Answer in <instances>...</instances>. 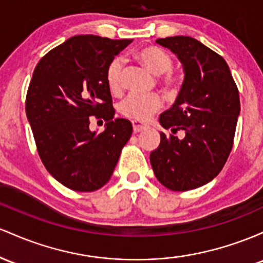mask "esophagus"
<instances>
[{
    "instance_id": "34e87169",
    "label": "esophagus",
    "mask_w": 263,
    "mask_h": 263,
    "mask_svg": "<svg viewBox=\"0 0 263 263\" xmlns=\"http://www.w3.org/2000/svg\"><path fill=\"white\" fill-rule=\"evenodd\" d=\"M132 124H133V130H134V133H139L141 130H144V129H146L145 124L139 122V120H133Z\"/></svg>"
}]
</instances>
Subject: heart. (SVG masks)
<instances>
[{
	"instance_id": "obj_1",
	"label": "heart",
	"mask_w": 263,
	"mask_h": 263,
	"mask_svg": "<svg viewBox=\"0 0 263 263\" xmlns=\"http://www.w3.org/2000/svg\"><path fill=\"white\" fill-rule=\"evenodd\" d=\"M138 60L143 62L150 72L160 76V82L170 92L178 90L181 79L171 70L173 58L166 52L155 46H147L137 53ZM124 62L122 57H116L108 64L105 70V81L113 94H119L122 90V72ZM161 107V98L159 94L130 93L119 103V111L129 119L144 122Z\"/></svg>"
}]
</instances>
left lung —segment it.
I'll return each instance as SVG.
<instances>
[{
  "instance_id": "1",
  "label": "left lung",
  "mask_w": 263,
  "mask_h": 263,
  "mask_svg": "<svg viewBox=\"0 0 263 263\" xmlns=\"http://www.w3.org/2000/svg\"><path fill=\"white\" fill-rule=\"evenodd\" d=\"M184 66L185 79L175 103L159 122L184 140L160 133L150 154L156 179L173 191L200 187L216 178L227 161L240 114V97L227 63L209 47L187 36L159 38Z\"/></svg>"
}]
</instances>
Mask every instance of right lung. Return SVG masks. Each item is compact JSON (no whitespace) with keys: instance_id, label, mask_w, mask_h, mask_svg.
Wrapping results in <instances>:
<instances>
[{"instance_id":"add662e5","label":"right lung","mask_w":263,"mask_h":263,"mask_svg":"<svg viewBox=\"0 0 263 263\" xmlns=\"http://www.w3.org/2000/svg\"><path fill=\"white\" fill-rule=\"evenodd\" d=\"M132 42L74 36L49 51L34 68L26 114L43 165L70 190L90 193L104 186L130 139L132 123L114 119L105 70ZM92 116L107 123L100 135L89 130Z\"/></svg>"}]
</instances>
